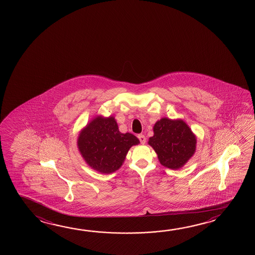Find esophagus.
Returning a JSON list of instances; mask_svg holds the SVG:
<instances>
[{
	"mask_svg": "<svg viewBox=\"0 0 255 255\" xmlns=\"http://www.w3.org/2000/svg\"><path fill=\"white\" fill-rule=\"evenodd\" d=\"M137 137H138L139 141H140V143H141V144H144V143H145V140H146V138H145V136H144V134H138V136H137Z\"/></svg>",
	"mask_w": 255,
	"mask_h": 255,
	"instance_id": "obj_1",
	"label": "esophagus"
}]
</instances>
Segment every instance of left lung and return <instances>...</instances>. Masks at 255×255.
<instances>
[{
    "label": "left lung",
    "instance_id": "1",
    "mask_svg": "<svg viewBox=\"0 0 255 255\" xmlns=\"http://www.w3.org/2000/svg\"><path fill=\"white\" fill-rule=\"evenodd\" d=\"M153 133L148 144L163 166L177 170L194 154L196 137L184 121L163 118L155 123Z\"/></svg>",
    "mask_w": 255,
    "mask_h": 255
}]
</instances>
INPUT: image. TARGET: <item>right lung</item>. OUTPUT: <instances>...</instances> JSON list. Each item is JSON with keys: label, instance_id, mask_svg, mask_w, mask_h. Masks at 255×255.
<instances>
[{"label": "right lung", "instance_id": "obj_1", "mask_svg": "<svg viewBox=\"0 0 255 255\" xmlns=\"http://www.w3.org/2000/svg\"><path fill=\"white\" fill-rule=\"evenodd\" d=\"M78 147L89 165L102 173L117 171L130 147L139 140L130 133L122 134L113 117L95 118L79 134Z\"/></svg>", "mask_w": 255, "mask_h": 255}]
</instances>
